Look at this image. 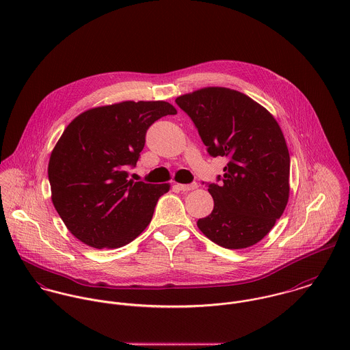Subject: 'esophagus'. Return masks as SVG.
<instances>
[{"label": "esophagus", "instance_id": "34e87169", "mask_svg": "<svg viewBox=\"0 0 350 350\" xmlns=\"http://www.w3.org/2000/svg\"><path fill=\"white\" fill-rule=\"evenodd\" d=\"M175 187L180 191H191L194 189H197V183H191V185H180V183H176Z\"/></svg>", "mask_w": 350, "mask_h": 350}]
</instances>
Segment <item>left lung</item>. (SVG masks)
<instances>
[{"mask_svg": "<svg viewBox=\"0 0 350 350\" xmlns=\"http://www.w3.org/2000/svg\"><path fill=\"white\" fill-rule=\"evenodd\" d=\"M175 102L196 124L207 152L229 159L219 185L210 183L213 211L200 232L228 250L257 244L275 226L290 197V153L275 117L248 96L204 88Z\"/></svg>", "mask_w": 350, "mask_h": 350, "instance_id": "left-lung-1", "label": "left lung"}]
</instances>
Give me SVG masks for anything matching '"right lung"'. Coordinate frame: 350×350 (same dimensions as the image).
<instances>
[{
	"label": "right lung",
	"mask_w": 350,
	"mask_h": 350,
	"mask_svg": "<svg viewBox=\"0 0 350 350\" xmlns=\"http://www.w3.org/2000/svg\"><path fill=\"white\" fill-rule=\"evenodd\" d=\"M176 109L165 100H124L89 109L64 129L51 152V200L83 244L114 250L150 225L168 183L128 180L150 125Z\"/></svg>",
	"instance_id": "1"
}]
</instances>
